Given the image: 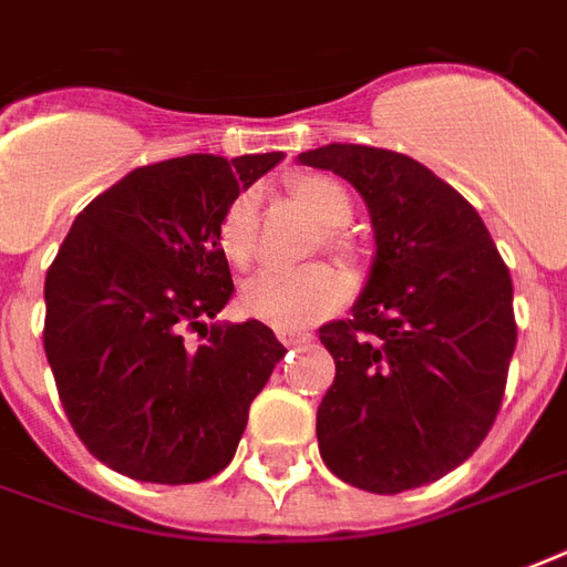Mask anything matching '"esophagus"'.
Here are the masks:
<instances>
[{"label": "esophagus", "instance_id": "esophagus-1", "mask_svg": "<svg viewBox=\"0 0 567 567\" xmlns=\"http://www.w3.org/2000/svg\"><path fill=\"white\" fill-rule=\"evenodd\" d=\"M311 332H297V329H279V341L285 347H300V344H309L311 341Z\"/></svg>", "mask_w": 567, "mask_h": 567}]
</instances>
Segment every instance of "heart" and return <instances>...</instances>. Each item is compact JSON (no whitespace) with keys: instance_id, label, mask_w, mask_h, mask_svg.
<instances>
[{"instance_id":"1","label":"heart","mask_w":567,"mask_h":567,"mask_svg":"<svg viewBox=\"0 0 567 567\" xmlns=\"http://www.w3.org/2000/svg\"><path fill=\"white\" fill-rule=\"evenodd\" d=\"M291 194L302 212L311 214L320 226L341 229L350 214L353 199L329 176H300L291 182ZM258 231V196L244 190L226 205L217 223V244L231 265L244 267L256 252ZM327 244L338 252H350V240L338 231H327ZM350 285L338 270L327 265L306 267H265L240 285L238 306L252 320L279 329H293L327 318L347 300Z\"/></svg>"}]
</instances>
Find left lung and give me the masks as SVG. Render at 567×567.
I'll return each instance as SVG.
<instances>
[{"mask_svg": "<svg viewBox=\"0 0 567 567\" xmlns=\"http://www.w3.org/2000/svg\"><path fill=\"white\" fill-rule=\"evenodd\" d=\"M297 162L368 205L377 252L353 318L320 327L336 382L318 405L320 456L373 494L435 483L474 453L515 353L512 276L483 217L409 155L329 144Z\"/></svg>", "mask_w": 567, "mask_h": 567, "instance_id": "left-lung-1", "label": "left lung"}]
</instances>
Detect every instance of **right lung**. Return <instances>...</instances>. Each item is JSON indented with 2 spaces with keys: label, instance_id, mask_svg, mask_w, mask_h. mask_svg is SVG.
<instances>
[{
  "label": "right lung",
  "instance_id": "1",
  "mask_svg": "<svg viewBox=\"0 0 567 567\" xmlns=\"http://www.w3.org/2000/svg\"><path fill=\"white\" fill-rule=\"evenodd\" d=\"M282 158L137 167L66 231L43 288V347L75 435L117 474L203 483L235 456L249 403L288 350L261 320L208 323L235 293L217 223Z\"/></svg>",
  "mask_w": 567,
  "mask_h": 567
}]
</instances>
